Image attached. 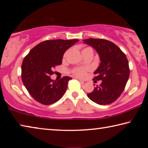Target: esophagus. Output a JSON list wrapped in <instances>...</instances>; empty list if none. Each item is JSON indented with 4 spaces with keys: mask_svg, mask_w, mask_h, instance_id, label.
<instances>
[{
    "mask_svg": "<svg viewBox=\"0 0 148 148\" xmlns=\"http://www.w3.org/2000/svg\"><path fill=\"white\" fill-rule=\"evenodd\" d=\"M79 81H80L82 84H83V85H85V84H87L88 83L87 81H85V80H80Z\"/></svg>",
    "mask_w": 148,
    "mask_h": 148,
    "instance_id": "esophagus-1",
    "label": "esophagus"
}]
</instances>
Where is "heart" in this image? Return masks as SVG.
<instances>
[{
    "label": "heart",
    "instance_id": "b5f03b06",
    "mask_svg": "<svg viewBox=\"0 0 148 148\" xmlns=\"http://www.w3.org/2000/svg\"><path fill=\"white\" fill-rule=\"evenodd\" d=\"M69 50H67L65 51V53L63 55V58H65L67 56L68 53H69ZM92 53L93 54V49L90 47H85L83 50H82V53L85 54V53ZM88 71V69L87 68H84V67H77L73 68L71 70V73L74 75H75L77 77H84L86 74H87V72Z\"/></svg>",
    "mask_w": 148,
    "mask_h": 148
}]
</instances>
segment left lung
<instances>
[{"label":"left lung","mask_w":148,"mask_h":148,"mask_svg":"<svg viewBox=\"0 0 148 148\" xmlns=\"http://www.w3.org/2000/svg\"><path fill=\"white\" fill-rule=\"evenodd\" d=\"M84 43L92 46L99 54L101 64L94 72L93 80L102 81L87 96L101 105L114 102L124 90L130 76L128 61L121 49L110 41L88 38Z\"/></svg>","instance_id":"left-lung-1"}]
</instances>
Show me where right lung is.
Wrapping results in <instances>:
<instances>
[{
	"label": "right lung",
	"instance_id": "1",
	"mask_svg": "<svg viewBox=\"0 0 148 148\" xmlns=\"http://www.w3.org/2000/svg\"><path fill=\"white\" fill-rule=\"evenodd\" d=\"M79 40H46L36 45L25 57L22 64V80L29 94L45 105L55 103L63 96L71 77L60 80L50 78L53 70L62 63L63 56Z\"/></svg>",
	"mask_w": 148,
	"mask_h": 148
}]
</instances>
